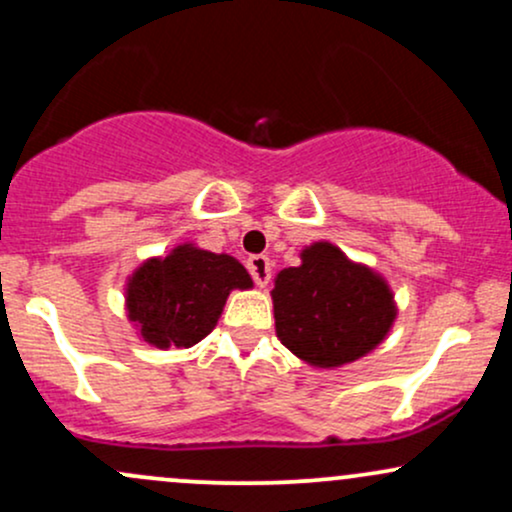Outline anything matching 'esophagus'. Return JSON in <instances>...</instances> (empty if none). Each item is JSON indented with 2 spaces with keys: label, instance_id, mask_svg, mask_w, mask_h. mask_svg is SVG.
Listing matches in <instances>:
<instances>
[{
  "label": "esophagus",
  "instance_id": "obj_1",
  "mask_svg": "<svg viewBox=\"0 0 512 512\" xmlns=\"http://www.w3.org/2000/svg\"><path fill=\"white\" fill-rule=\"evenodd\" d=\"M248 272L257 286H267L269 279H272V262L264 255H252L248 260Z\"/></svg>",
  "mask_w": 512,
  "mask_h": 512
}]
</instances>
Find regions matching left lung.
I'll return each mask as SVG.
<instances>
[{
    "label": "left lung",
    "mask_w": 512,
    "mask_h": 512,
    "mask_svg": "<svg viewBox=\"0 0 512 512\" xmlns=\"http://www.w3.org/2000/svg\"><path fill=\"white\" fill-rule=\"evenodd\" d=\"M276 337L313 368H342L370 354L397 320L383 274L317 240L298 267L281 269L272 289Z\"/></svg>",
    "instance_id": "obj_1"
}]
</instances>
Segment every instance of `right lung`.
Masks as SVG:
<instances>
[{"mask_svg":"<svg viewBox=\"0 0 512 512\" xmlns=\"http://www.w3.org/2000/svg\"><path fill=\"white\" fill-rule=\"evenodd\" d=\"M236 289H252L248 269L236 257L182 243L127 276V320L156 349H190L214 330Z\"/></svg>","mask_w":512,"mask_h":512,"instance_id":"1","label":"right lung"}]
</instances>
